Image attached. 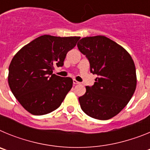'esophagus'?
<instances>
[{"label":"esophagus","mask_w":150,"mask_h":150,"mask_svg":"<svg viewBox=\"0 0 150 150\" xmlns=\"http://www.w3.org/2000/svg\"><path fill=\"white\" fill-rule=\"evenodd\" d=\"M73 83H74V85H77V84H80V83L78 81H76V79H74L73 80Z\"/></svg>","instance_id":"1"}]
</instances>
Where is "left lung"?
Here are the masks:
<instances>
[{
  "label": "left lung",
  "mask_w": 150,
  "mask_h": 150,
  "mask_svg": "<svg viewBox=\"0 0 150 150\" xmlns=\"http://www.w3.org/2000/svg\"><path fill=\"white\" fill-rule=\"evenodd\" d=\"M77 46L88 59L91 73L98 76L79 98L81 109L94 119H111L134 93L137 76L133 59L123 47L104 36L82 38Z\"/></svg>",
  "instance_id": "obj_1"
}]
</instances>
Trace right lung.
Instances as JSON below:
<instances>
[{
	"instance_id": "1",
	"label": "right lung",
	"mask_w": 150,
	"mask_h": 150,
	"mask_svg": "<svg viewBox=\"0 0 150 150\" xmlns=\"http://www.w3.org/2000/svg\"><path fill=\"white\" fill-rule=\"evenodd\" d=\"M79 38L40 36L14 55L9 66L8 83L28 112L41 116L60 107L72 88L73 79L52 74L54 67L64 65L67 52Z\"/></svg>"
}]
</instances>
